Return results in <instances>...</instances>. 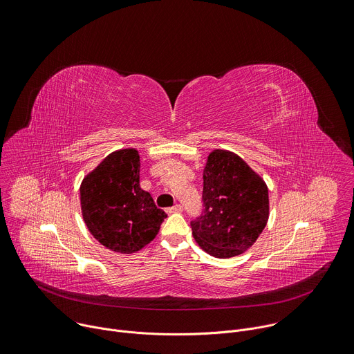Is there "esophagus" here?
Instances as JSON below:
<instances>
[{
    "instance_id": "1",
    "label": "esophagus",
    "mask_w": 354,
    "mask_h": 354,
    "mask_svg": "<svg viewBox=\"0 0 354 354\" xmlns=\"http://www.w3.org/2000/svg\"><path fill=\"white\" fill-rule=\"evenodd\" d=\"M166 212H167L169 214H171V213H180V212H183V206H181V205H174L173 207H169Z\"/></svg>"
}]
</instances>
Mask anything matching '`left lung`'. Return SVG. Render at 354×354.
Returning <instances> with one entry per match:
<instances>
[{
  "instance_id": "left-lung-1",
  "label": "left lung",
  "mask_w": 354,
  "mask_h": 354,
  "mask_svg": "<svg viewBox=\"0 0 354 354\" xmlns=\"http://www.w3.org/2000/svg\"><path fill=\"white\" fill-rule=\"evenodd\" d=\"M202 199L205 209L191 221V228L198 245L213 257L242 254L267 224V184L234 152L214 149L209 153Z\"/></svg>"
}]
</instances>
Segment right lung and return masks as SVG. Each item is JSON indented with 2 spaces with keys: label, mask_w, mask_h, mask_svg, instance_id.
<instances>
[{
  "label": "right lung",
  "mask_w": 354,
  "mask_h": 354,
  "mask_svg": "<svg viewBox=\"0 0 354 354\" xmlns=\"http://www.w3.org/2000/svg\"><path fill=\"white\" fill-rule=\"evenodd\" d=\"M140 153L124 148L109 153L80 185L83 220L105 248L136 253L159 232L167 214L140 187Z\"/></svg>",
  "instance_id": "right-lung-1"
}]
</instances>
